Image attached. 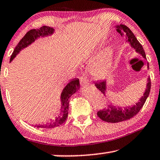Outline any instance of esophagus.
I'll return each mask as SVG.
<instances>
[{"instance_id": "obj_1", "label": "esophagus", "mask_w": 160, "mask_h": 160, "mask_svg": "<svg viewBox=\"0 0 160 160\" xmlns=\"http://www.w3.org/2000/svg\"><path fill=\"white\" fill-rule=\"evenodd\" d=\"M80 82L82 87H87L89 86V82L87 80V79L85 77H80Z\"/></svg>"}]
</instances>
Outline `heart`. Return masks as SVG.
Returning <instances> with one entry per match:
<instances>
[{
  "label": "heart",
  "mask_w": 160,
  "mask_h": 160,
  "mask_svg": "<svg viewBox=\"0 0 160 160\" xmlns=\"http://www.w3.org/2000/svg\"><path fill=\"white\" fill-rule=\"evenodd\" d=\"M114 52V47L112 46H107L91 63L90 70L96 78H102L108 73L112 63Z\"/></svg>",
  "instance_id": "1"
}]
</instances>
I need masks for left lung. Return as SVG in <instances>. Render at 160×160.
Segmentation results:
<instances>
[{"instance_id": "obj_1", "label": "left lung", "mask_w": 160, "mask_h": 160, "mask_svg": "<svg viewBox=\"0 0 160 160\" xmlns=\"http://www.w3.org/2000/svg\"><path fill=\"white\" fill-rule=\"evenodd\" d=\"M116 30L120 35L125 36V42L130 44L131 47L135 50V52L140 54L144 59H146V56L144 49H143L142 45L135 37L133 32L131 31L128 26L122 25L115 26ZM95 86L98 88L101 92L103 94L104 96L106 97V93L107 92V80H100V81L95 82ZM151 90V79H147L146 87L145 90L143 93L142 96L139 98L138 102L133 106H125L123 107H120L116 105L113 104L112 102H110V104L107 106V108L99 111L98 112V116L100 117L102 120L107 122H120L122 121L129 120L132 118L138 113L140 109L142 108L143 105L145 104L146 99L148 97L149 93Z\"/></svg>"}]
</instances>
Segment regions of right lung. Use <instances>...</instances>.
Wrapping results in <instances>:
<instances>
[{"instance_id":"right-lung-1","label":"right lung","mask_w":160,"mask_h":160,"mask_svg":"<svg viewBox=\"0 0 160 160\" xmlns=\"http://www.w3.org/2000/svg\"><path fill=\"white\" fill-rule=\"evenodd\" d=\"M54 31L55 30L54 28L46 26H42L39 29L30 30L22 38L21 41L18 43L17 46L15 47L12 54L11 55V58H10L9 62L12 61L14 58L19 54V52L21 50L31 45L38 38L53 35ZM79 89H80V80H79V79L74 78L71 80L64 87L61 94H60V104H61V106H60V113L58 114V116L54 120H52L49 122L35 124L34 125V126L41 128H53L54 127H58L62 125L66 120L68 117V103H69L68 99L72 97V95L75 94Z\"/></svg>"}]
</instances>
